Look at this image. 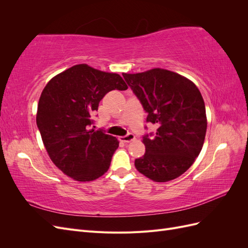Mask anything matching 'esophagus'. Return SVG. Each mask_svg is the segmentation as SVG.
Instances as JSON below:
<instances>
[{
	"label": "esophagus",
	"mask_w": 248,
	"mask_h": 248,
	"mask_svg": "<svg viewBox=\"0 0 248 248\" xmlns=\"http://www.w3.org/2000/svg\"><path fill=\"white\" fill-rule=\"evenodd\" d=\"M134 140H136V137H134L132 133H128V134H127V136H124V137L120 138V140L123 141V142H130V141H132Z\"/></svg>",
	"instance_id": "obj_1"
}]
</instances>
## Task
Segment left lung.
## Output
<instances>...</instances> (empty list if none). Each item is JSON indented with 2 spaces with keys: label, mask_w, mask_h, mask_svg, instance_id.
Wrapping results in <instances>:
<instances>
[{
  "label": "left lung",
  "mask_w": 248,
  "mask_h": 248,
  "mask_svg": "<svg viewBox=\"0 0 248 248\" xmlns=\"http://www.w3.org/2000/svg\"><path fill=\"white\" fill-rule=\"evenodd\" d=\"M123 78L148 112L147 122L158 126L142 139L146 152L137 170L155 182L181 176L199 156L207 130L205 102L198 87L185 77L153 68Z\"/></svg>",
  "instance_id": "8db88e82"
}]
</instances>
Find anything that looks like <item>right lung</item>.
Wrapping results in <instances>:
<instances>
[{
  "mask_svg": "<svg viewBox=\"0 0 248 248\" xmlns=\"http://www.w3.org/2000/svg\"><path fill=\"white\" fill-rule=\"evenodd\" d=\"M116 89H128L119 74L78 64L52 78L41 93L36 123L43 145L55 166L76 181L106 174L119 147L115 137L90 129L100 100Z\"/></svg>",
  "mask_w": 248,
  "mask_h": 248,
  "instance_id": "right-lung-1",
  "label": "right lung"
}]
</instances>
